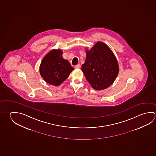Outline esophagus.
Returning a JSON list of instances; mask_svg holds the SVG:
<instances>
[{
	"instance_id": "esophagus-1",
	"label": "esophagus",
	"mask_w": 156,
	"mask_h": 156,
	"mask_svg": "<svg viewBox=\"0 0 156 156\" xmlns=\"http://www.w3.org/2000/svg\"><path fill=\"white\" fill-rule=\"evenodd\" d=\"M80 67H81V65H80V63L78 64L76 66H75V67H76V69H79V68H80Z\"/></svg>"
}]
</instances>
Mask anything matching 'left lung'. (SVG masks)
<instances>
[{
  "instance_id": "8db88e82",
  "label": "left lung",
  "mask_w": 156,
  "mask_h": 156,
  "mask_svg": "<svg viewBox=\"0 0 156 156\" xmlns=\"http://www.w3.org/2000/svg\"><path fill=\"white\" fill-rule=\"evenodd\" d=\"M86 59L82 71L93 89L104 90L115 82L119 71L117 58L108 46L98 41L89 50L86 49Z\"/></svg>"
}]
</instances>
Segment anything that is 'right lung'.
Listing matches in <instances>:
<instances>
[{"label": "right lung", "mask_w": 156, "mask_h": 156, "mask_svg": "<svg viewBox=\"0 0 156 156\" xmlns=\"http://www.w3.org/2000/svg\"><path fill=\"white\" fill-rule=\"evenodd\" d=\"M62 50L52 49L44 56L39 67L41 77L47 83L55 87L61 84L74 69L62 58Z\"/></svg>", "instance_id": "right-lung-1"}]
</instances>
